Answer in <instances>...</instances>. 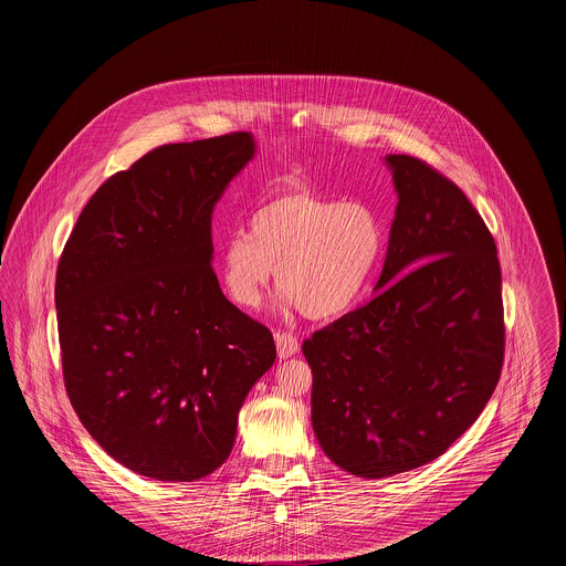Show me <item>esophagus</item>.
Here are the masks:
<instances>
[{"instance_id":"obj_1","label":"esophagus","mask_w":566,"mask_h":566,"mask_svg":"<svg viewBox=\"0 0 566 566\" xmlns=\"http://www.w3.org/2000/svg\"><path fill=\"white\" fill-rule=\"evenodd\" d=\"M274 339H276V353H279L281 359H287V357L296 355L298 348H301L296 335H292V333H276Z\"/></svg>"}]
</instances>
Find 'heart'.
Returning <instances> with one entry per match:
<instances>
[{"mask_svg": "<svg viewBox=\"0 0 566 566\" xmlns=\"http://www.w3.org/2000/svg\"><path fill=\"white\" fill-rule=\"evenodd\" d=\"M384 243V222L370 205L292 182L252 213L250 233L222 243L220 279L235 305L254 310L276 268L281 303L310 321H335L361 298Z\"/></svg>", "mask_w": 566, "mask_h": 566, "instance_id": "obj_1", "label": "heart"}]
</instances>
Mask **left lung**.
Returning a JSON list of instances; mask_svg holds the SVG:
<instances>
[{
  "mask_svg": "<svg viewBox=\"0 0 566 566\" xmlns=\"http://www.w3.org/2000/svg\"><path fill=\"white\" fill-rule=\"evenodd\" d=\"M399 205L370 303L303 342L326 458L381 480L440 458L482 413L503 366L496 245L464 191L388 155Z\"/></svg>",
  "mask_w": 566,
  "mask_h": 566,
  "instance_id": "8db88e82",
  "label": "left lung"
}]
</instances>
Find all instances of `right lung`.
<instances>
[{"instance_id":"right-lung-1","label":"right lung","mask_w":566,"mask_h":566,"mask_svg":"<svg viewBox=\"0 0 566 566\" xmlns=\"http://www.w3.org/2000/svg\"><path fill=\"white\" fill-rule=\"evenodd\" d=\"M254 157L250 133L167 144L86 202L56 270L70 401L126 469L193 482L231 455L238 413L270 370L268 326L213 272L211 216Z\"/></svg>"}]
</instances>
